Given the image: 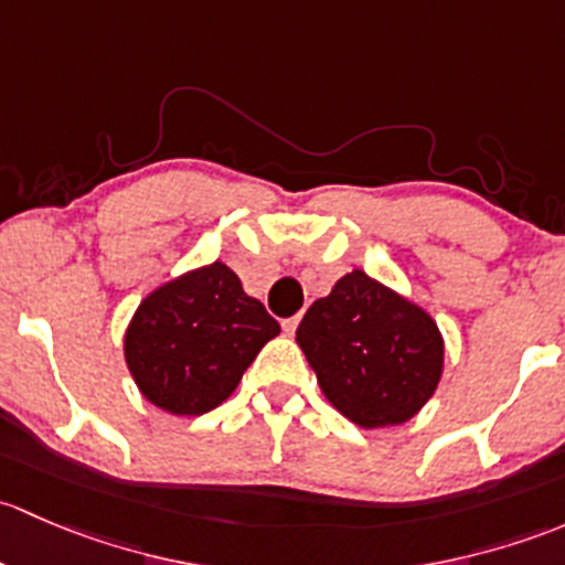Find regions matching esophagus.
I'll use <instances>...</instances> for the list:
<instances>
[{"label": "esophagus", "mask_w": 565, "mask_h": 565, "mask_svg": "<svg viewBox=\"0 0 565 565\" xmlns=\"http://www.w3.org/2000/svg\"><path fill=\"white\" fill-rule=\"evenodd\" d=\"M299 321H301V316L285 318V321H282V331H285V334H294V331H296V326H299Z\"/></svg>", "instance_id": "esophagus-1"}]
</instances>
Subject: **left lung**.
Masks as SVG:
<instances>
[{
	"label": "left lung",
	"instance_id": "1",
	"mask_svg": "<svg viewBox=\"0 0 565 565\" xmlns=\"http://www.w3.org/2000/svg\"><path fill=\"white\" fill-rule=\"evenodd\" d=\"M296 342L326 399L364 429L416 416L444 370L433 318L359 269L312 301Z\"/></svg>",
	"mask_w": 565,
	"mask_h": 565
}]
</instances>
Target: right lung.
<instances>
[{
  "label": "right lung",
  "mask_w": 565,
  "mask_h": 565,
  "mask_svg": "<svg viewBox=\"0 0 565 565\" xmlns=\"http://www.w3.org/2000/svg\"><path fill=\"white\" fill-rule=\"evenodd\" d=\"M280 323L225 264L203 266L141 301L125 337L127 367L157 408L201 416L239 386Z\"/></svg>",
  "instance_id": "add662e5"
}]
</instances>
